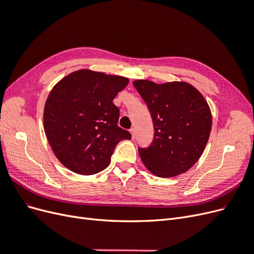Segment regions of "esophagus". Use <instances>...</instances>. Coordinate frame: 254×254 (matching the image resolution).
I'll return each instance as SVG.
<instances>
[{
  "label": "esophagus",
  "instance_id": "esophagus-1",
  "mask_svg": "<svg viewBox=\"0 0 254 254\" xmlns=\"http://www.w3.org/2000/svg\"><path fill=\"white\" fill-rule=\"evenodd\" d=\"M130 133H131L132 139L134 140V139H135V129H134V128H131V129H130Z\"/></svg>",
  "mask_w": 254,
  "mask_h": 254
}]
</instances>
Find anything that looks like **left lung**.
I'll list each match as a JSON object with an SVG mask.
<instances>
[{"instance_id":"obj_1","label":"left lung","mask_w":254,"mask_h":254,"mask_svg":"<svg viewBox=\"0 0 254 254\" xmlns=\"http://www.w3.org/2000/svg\"><path fill=\"white\" fill-rule=\"evenodd\" d=\"M133 86L148 107L155 130L150 146L139 147L144 165L162 178L188 172L202 155L211 132L212 114L204 97L183 81L135 80Z\"/></svg>"}]
</instances>
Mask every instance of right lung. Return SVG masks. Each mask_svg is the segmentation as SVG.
I'll return each instance as SVG.
<instances>
[{
    "instance_id": "1",
    "label": "right lung",
    "mask_w": 254,
    "mask_h": 254,
    "mask_svg": "<svg viewBox=\"0 0 254 254\" xmlns=\"http://www.w3.org/2000/svg\"><path fill=\"white\" fill-rule=\"evenodd\" d=\"M129 80L79 70L53 88L44 107V130L63 165L79 175H94L109 165L117 145L131 134L118 126L114 97Z\"/></svg>"
}]
</instances>
